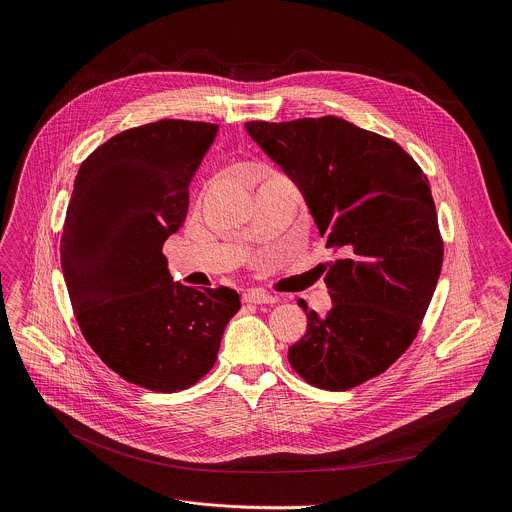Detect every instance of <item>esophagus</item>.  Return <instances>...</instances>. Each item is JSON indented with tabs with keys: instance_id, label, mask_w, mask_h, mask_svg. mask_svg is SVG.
<instances>
[{
	"instance_id": "esophagus-1",
	"label": "esophagus",
	"mask_w": 512,
	"mask_h": 512,
	"mask_svg": "<svg viewBox=\"0 0 512 512\" xmlns=\"http://www.w3.org/2000/svg\"><path fill=\"white\" fill-rule=\"evenodd\" d=\"M243 302L247 304H273L277 302V296H271L267 292H259V290H249L243 294Z\"/></svg>"
}]
</instances>
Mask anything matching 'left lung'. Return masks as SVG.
<instances>
[{"label":"left lung","instance_id":"8db88e82","mask_svg":"<svg viewBox=\"0 0 512 512\" xmlns=\"http://www.w3.org/2000/svg\"><path fill=\"white\" fill-rule=\"evenodd\" d=\"M282 167L339 259L324 265L333 308L308 310L288 351L298 374L343 392L380 376L412 343L431 304L443 241L429 179L394 141L343 118L247 122Z\"/></svg>","mask_w":512,"mask_h":512}]
</instances>
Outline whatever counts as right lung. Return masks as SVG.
<instances>
[{
	"mask_svg": "<svg viewBox=\"0 0 512 512\" xmlns=\"http://www.w3.org/2000/svg\"><path fill=\"white\" fill-rule=\"evenodd\" d=\"M216 132L159 120L112 136L81 163L67 208L61 265L79 329L120 378L153 392L206 376L241 308L230 288L175 284L163 255Z\"/></svg>",
	"mask_w": 512,
	"mask_h": 512,
	"instance_id": "1",
	"label": "right lung"
}]
</instances>
